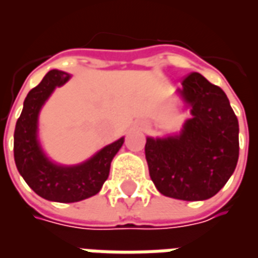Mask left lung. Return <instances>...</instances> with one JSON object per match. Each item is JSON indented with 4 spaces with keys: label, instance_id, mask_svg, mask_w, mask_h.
<instances>
[{
    "label": "left lung",
    "instance_id": "left-lung-1",
    "mask_svg": "<svg viewBox=\"0 0 258 258\" xmlns=\"http://www.w3.org/2000/svg\"><path fill=\"white\" fill-rule=\"evenodd\" d=\"M190 117L179 134L148 137L145 156L157 190L173 199L206 200L227 184L239 157L238 118L225 92L200 73L177 91Z\"/></svg>",
    "mask_w": 258,
    "mask_h": 258
}]
</instances>
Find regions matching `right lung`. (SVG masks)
Masks as SVG:
<instances>
[{
  "label": "right lung",
  "instance_id": "add662e5",
  "mask_svg": "<svg viewBox=\"0 0 258 258\" xmlns=\"http://www.w3.org/2000/svg\"><path fill=\"white\" fill-rule=\"evenodd\" d=\"M70 77L56 69L45 74L26 96L14 134L15 163L20 175L38 196L59 203H74L98 194L109 177L113 157L124 144L121 137L73 166L58 164L45 155L38 140V116L55 88L66 84Z\"/></svg>",
  "mask_w": 258,
  "mask_h": 258
}]
</instances>
